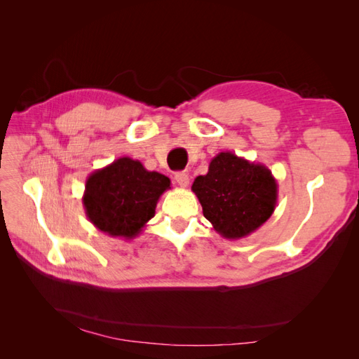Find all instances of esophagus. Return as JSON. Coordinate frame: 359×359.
I'll return each mask as SVG.
<instances>
[{"instance_id": "esophagus-1", "label": "esophagus", "mask_w": 359, "mask_h": 359, "mask_svg": "<svg viewBox=\"0 0 359 359\" xmlns=\"http://www.w3.org/2000/svg\"><path fill=\"white\" fill-rule=\"evenodd\" d=\"M175 181H177L178 186H181V187H187L190 184V178H189L186 172H177L175 173Z\"/></svg>"}]
</instances>
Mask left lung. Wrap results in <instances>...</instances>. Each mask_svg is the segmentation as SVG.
Returning a JSON list of instances; mask_svg holds the SVG:
<instances>
[{"label": "left lung", "mask_w": 359, "mask_h": 359, "mask_svg": "<svg viewBox=\"0 0 359 359\" xmlns=\"http://www.w3.org/2000/svg\"><path fill=\"white\" fill-rule=\"evenodd\" d=\"M205 219L226 240H241L273 215L278 186L271 170L231 151L217 154L191 186Z\"/></svg>", "instance_id": "left-lung-1"}]
</instances>
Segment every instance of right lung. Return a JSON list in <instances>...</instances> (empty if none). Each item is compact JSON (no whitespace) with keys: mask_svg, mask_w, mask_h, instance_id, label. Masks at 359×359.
Returning a JSON list of instances; mask_svg holds the SVG:
<instances>
[{"mask_svg":"<svg viewBox=\"0 0 359 359\" xmlns=\"http://www.w3.org/2000/svg\"><path fill=\"white\" fill-rule=\"evenodd\" d=\"M170 180L139 160L119 157L86 180L82 203L88 220L112 238L133 240L153 219Z\"/></svg>","mask_w":359,"mask_h":359,"instance_id":"right-lung-1","label":"right lung"}]
</instances>
